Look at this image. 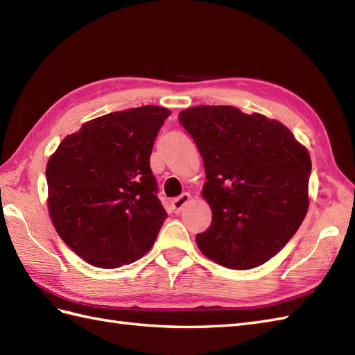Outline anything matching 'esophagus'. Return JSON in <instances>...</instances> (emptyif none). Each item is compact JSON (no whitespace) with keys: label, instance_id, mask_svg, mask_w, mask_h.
I'll use <instances>...</instances> for the list:
<instances>
[{"label":"esophagus","instance_id":"esophagus-1","mask_svg":"<svg viewBox=\"0 0 355 355\" xmlns=\"http://www.w3.org/2000/svg\"><path fill=\"white\" fill-rule=\"evenodd\" d=\"M190 198H192V196H190L189 193H183L181 196L172 199V201H171V210L174 211V213H180L181 210H183V207L190 201Z\"/></svg>","mask_w":355,"mask_h":355}]
</instances>
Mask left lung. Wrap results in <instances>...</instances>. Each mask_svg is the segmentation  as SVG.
<instances>
[{"instance_id": "obj_1", "label": "left lung", "mask_w": 355, "mask_h": 355, "mask_svg": "<svg viewBox=\"0 0 355 355\" xmlns=\"http://www.w3.org/2000/svg\"><path fill=\"white\" fill-rule=\"evenodd\" d=\"M178 120L202 156V196L213 213L210 228L196 235L198 248L228 268L264 264L307 213V150L286 125L235 106L189 107Z\"/></svg>"}]
</instances>
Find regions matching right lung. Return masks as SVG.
<instances>
[{"instance_id": "1", "label": "right lung", "mask_w": 355, "mask_h": 355, "mask_svg": "<svg viewBox=\"0 0 355 355\" xmlns=\"http://www.w3.org/2000/svg\"><path fill=\"white\" fill-rule=\"evenodd\" d=\"M171 111L132 107L67 135L46 166L48 207L67 246L88 264L118 268L142 258L168 217L150 156Z\"/></svg>"}]
</instances>
